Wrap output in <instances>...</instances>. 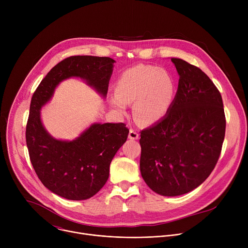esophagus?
<instances>
[{"label": "esophagus", "mask_w": 248, "mask_h": 248, "mask_svg": "<svg viewBox=\"0 0 248 248\" xmlns=\"http://www.w3.org/2000/svg\"><path fill=\"white\" fill-rule=\"evenodd\" d=\"M128 137L130 139H137L139 137V134L134 129H130L129 133H128Z\"/></svg>", "instance_id": "1"}]
</instances>
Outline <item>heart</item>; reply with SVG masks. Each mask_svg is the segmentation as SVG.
<instances>
[{
	"instance_id": "heart-1",
	"label": "heart",
	"mask_w": 248,
	"mask_h": 248,
	"mask_svg": "<svg viewBox=\"0 0 248 248\" xmlns=\"http://www.w3.org/2000/svg\"><path fill=\"white\" fill-rule=\"evenodd\" d=\"M111 105L122 115L126 104L133 103V115L138 123L150 124L160 121L173 100L175 84L167 69L149 64L132 66L121 75Z\"/></svg>"
}]
</instances>
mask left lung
Returning a JSON list of instances; mask_svg holds the SVG:
<instances>
[{
	"label": "left lung",
	"instance_id": "obj_1",
	"mask_svg": "<svg viewBox=\"0 0 248 248\" xmlns=\"http://www.w3.org/2000/svg\"><path fill=\"white\" fill-rule=\"evenodd\" d=\"M180 76L167 115L140 131V171L156 193L176 196L199 186L214 170L226 131L220 91L205 73L171 58Z\"/></svg>",
	"mask_w": 248,
	"mask_h": 248
}]
</instances>
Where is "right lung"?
I'll use <instances>...</instances> for the list:
<instances>
[{
  "mask_svg": "<svg viewBox=\"0 0 248 248\" xmlns=\"http://www.w3.org/2000/svg\"><path fill=\"white\" fill-rule=\"evenodd\" d=\"M114 62L109 57H68L50 70L31 98L25 132L29 158L41 183L63 198L85 200L105 186L110 164L129 129L124 123L94 124L73 141L57 140L45 130L40 109L56 86L72 77L85 79L105 97Z\"/></svg>",
  "mask_w": 248,
  "mask_h": 248,
  "instance_id": "obj_1",
  "label": "right lung"
}]
</instances>
